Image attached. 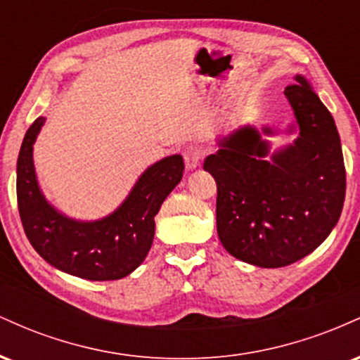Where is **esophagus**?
Returning a JSON list of instances; mask_svg holds the SVG:
<instances>
[{
    "label": "esophagus",
    "instance_id": "esophagus-1",
    "mask_svg": "<svg viewBox=\"0 0 360 360\" xmlns=\"http://www.w3.org/2000/svg\"><path fill=\"white\" fill-rule=\"evenodd\" d=\"M205 152L200 146H188L184 148V164L188 169H194L200 166Z\"/></svg>",
    "mask_w": 360,
    "mask_h": 360
}]
</instances>
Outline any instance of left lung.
<instances>
[{
    "label": "left lung",
    "mask_w": 360,
    "mask_h": 360,
    "mask_svg": "<svg viewBox=\"0 0 360 360\" xmlns=\"http://www.w3.org/2000/svg\"><path fill=\"white\" fill-rule=\"evenodd\" d=\"M284 89L300 137L269 159L245 127L220 140L205 169L217 181V230L226 252L259 267H284L328 237L345 200V166L332 115L301 76ZM264 134H272L264 128Z\"/></svg>",
    "instance_id": "obj_1"
}]
</instances>
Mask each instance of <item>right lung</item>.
I'll list each match as a JSON object with an SVG mask.
<instances>
[{
  "label": "right lung",
  "instance_id": "1",
  "mask_svg": "<svg viewBox=\"0 0 360 360\" xmlns=\"http://www.w3.org/2000/svg\"><path fill=\"white\" fill-rule=\"evenodd\" d=\"M44 122L37 118L27 130L16 164V200L27 238L40 257L68 274L89 281L125 278L150 250L154 218L183 177V157H166L148 167L110 217L76 221L56 212L37 184L32 150Z\"/></svg>",
  "mask_w": 360,
  "mask_h": 360
}]
</instances>
